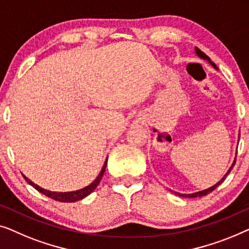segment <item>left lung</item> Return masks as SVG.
<instances>
[{"instance_id":"left-lung-1","label":"left lung","mask_w":249,"mask_h":249,"mask_svg":"<svg viewBox=\"0 0 249 249\" xmlns=\"http://www.w3.org/2000/svg\"><path fill=\"white\" fill-rule=\"evenodd\" d=\"M195 52H196V54H197V56H199V57H201V58H203V59H206V61H209V63H210V64H211V65L213 66V68H214V69H218V68H216V65L214 64V63H213V62L211 61V58H210V57H209V56H208V55H206V54H204V53H203V52H202L201 50H199V48H197V47H195ZM234 163H236V159H234V160H233V163H232V164H231V167L229 168L228 173H227V174L225 175V177H223V178H222V179H221V180H220V181H218V183H216L215 185H213V186H212V187H210V188H206V190H204V191H201V192H196V193H193V194H180V193H175V194H176V195H178V196H181V197H197V196H204V195H208L209 193H211V192H212V191H214V190H215V188H216V187H218V186H219V185H220V184H221L223 180H225V178L227 177V175H228V174L230 173V170H231V169H232V167L234 166Z\"/></svg>"}]
</instances>
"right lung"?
<instances>
[{
  "mask_svg": "<svg viewBox=\"0 0 249 249\" xmlns=\"http://www.w3.org/2000/svg\"><path fill=\"white\" fill-rule=\"evenodd\" d=\"M106 164H107V159L105 161L103 168H101L99 175H98V177L94 179L92 183L88 186H86L85 188H81V190H78V191H74V192H64V193H57V192H52V191H47L45 190V188H41L40 186H38L35 183H33L30 179H28V178L22 175L24 179L29 185H31L34 188H36L38 192H40L41 194L48 196V197L55 199V201H58V202H66V203H71V202H76V201H80V199L85 198L88 196L89 194L92 193L94 191V188L98 186V184L100 183L101 178L104 176V173H105V169H106Z\"/></svg>",
  "mask_w": 249,
  "mask_h": 249,
  "instance_id": "add662e5",
  "label": "right lung"
}]
</instances>
